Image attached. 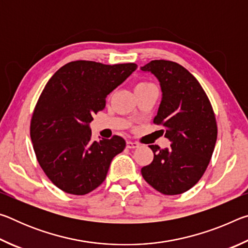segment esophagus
Listing matches in <instances>:
<instances>
[{
    "mask_svg": "<svg viewBox=\"0 0 248 248\" xmlns=\"http://www.w3.org/2000/svg\"><path fill=\"white\" fill-rule=\"evenodd\" d=\"M127 148L128 149H137L139 148V143L134 141H127Z\"/></svg>",
    "mask_w": 248,
    "mask_h": 248,
    "instance_id": "34e87169",
    "label": "esophagus"
}]
</instances>
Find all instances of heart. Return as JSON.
<instances>
[{
    "label": "heart",
    "mask_w": 248,
    "mask_h": 248,
    "mask_svg": "<svg viewBox=\"0 0 248 248\" xmlns=\"http://www.w3.org/2000/svg\"><path fill=\"white\" fill-rule=\"evenodd\" d=\"M143 84H145V83H140V84H138V85H143Z\"/></svg>",
    "instance_id": "b5f03b06"
}]
</instances>
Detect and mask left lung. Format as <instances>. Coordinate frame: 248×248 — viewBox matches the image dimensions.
<instances>
[{"mask_svg":"<svg viewBox=\"0 0 248 248\" xmlns=\"http://www.w3.org/2000/svg\"><path fill=\"white\" fill-rule=\"evenodd\" d=\"M141 71L158 79L162 100L153 121L164 125L165 138L171 142L165 149L150 145L154 158L142 167V176L162 194H183L209 165L217 134L215 112L197 78L180 64L153 60Z\"/></svg>","mask_w":248,"mask_h":248,"instance_id":"8db88e82","label":"left lung"}]
</instances>
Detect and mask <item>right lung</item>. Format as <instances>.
Listing matches in <instances>:
<instances>
[{"label":"right lung","mask_w":248,"mask_h":248,"mask_svg":"<svg viewBox=\"0 0 248 248\" xmlns=\"http://www.w3.org/2000/svg\"><path fill=\"white\" fill-rule=\"evenodd\" d=\"M134 63L107 65L73 61L59 69L41 93L31 124L37 159L48 178L68 194L86 195L102 184L123 152L119 136L92 140L93 115L106 97L137 70Z\"/></svg>","instance_id":"add662e5"}]
</instances>
